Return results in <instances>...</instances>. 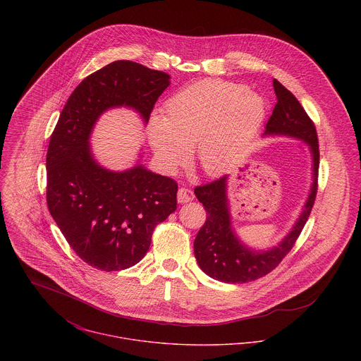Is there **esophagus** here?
<instances>
[{"instance_id": "obj_1", "label": "esophagus", "mask_w": 361, "mask_h": 361, "mask_svg": "<svg viewBox=\"0 0 361 361\" xmlns=\"http://www.w3.org/2000/svg\"><path fill=\"white\" fill-rule=\"evenodd\" d=\"M193 199H195V196H193V192H192V190H189V189H186V188H180V189L178 190V203H179V204L189 203V202H192Z\"/></svg>"}]
</instances>
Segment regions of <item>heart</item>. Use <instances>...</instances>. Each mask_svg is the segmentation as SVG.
<instances>
[{
  "instance_id": "heart-1",
  "label": "heart",
  "mask_w": 361,
  "mask_h": 361,
  "mask_svg": "<svg viewBox=\"0 0 361 361\" xmlns=\"http://www.w3.org/2000/svg\"><path fill=\"white\" fill-rule=\"evenodd\" d=\"M150 119L147 135L159 168L173 173L196 145V159L208 175L226 171L249 149L262 125L265 104L242 85L202 80Z\"/></svg>"
}]
</instances>
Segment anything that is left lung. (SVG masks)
Returning <instances> with one entry per match:
<instances>
[{
	"label": "left lung",
	"mask_w": 361,
	"mask_h": 361,
	"mask_svg": "<svg viewBox=\"0 0 361 361\" xmlns=\"http://www.w3.org/2000/svg\"><path fill=\"white\" fill-rule=\"evenodd\" d=\"M276 104L269 116L262 137H290L309 146L311 155V186L299 216L290 231L276 246L255 249L236 233L228 197L229 175L195 189V195L207 211L206 224L195 239V257L199 267L212 279L226 283H245L271 272L293 247L299 238L317 193L318 139L315 126L298 99L274 79Z\"/></svg>",
	"instance_id": "8db88e82"
}]
</instances>
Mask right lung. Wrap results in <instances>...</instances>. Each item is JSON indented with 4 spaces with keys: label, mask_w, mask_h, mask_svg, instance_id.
I'll return each mask as SVG.
<instances>
[{
    "label": "right lung",
    "mask_w": 361,
    "mask_h": 361,
    "mask_svg": "<svg viewBox=\"0 0 361 361\" xmlns=\"http://www.w3.org/2000/svg\"><path fill=\"white\" fill-rule=\"evenodd\" d=\"M171 76L115 61L83 79L65 104L47 152V204L73 252L103 271L146 256L155 226L176 209L178 185L142 161L123 171L102 165L90 137L104 112L130 108L147 125Z\"/></svg>",
    "instance_id": "obj_1"
}]
</instances>
